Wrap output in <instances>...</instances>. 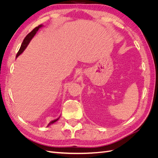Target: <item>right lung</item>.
Here are the masks:
<instances>
[{
    "label": "right lung",
    "mask_w": 158,
    "mask_h": 158,
    "mask_svg": "<svg viewBox=\"0 0 158 158\" xmlns=\"http://www.w3.org/2000/svg\"><path fill=\"white\" fill-rule=\"evenodd\" d=\"M42 26H43V25H41V24L40 25V26H38L37 27H35L34 29H33L30 33H28V34L26 35V37L24 38V40H23V42H22V45H21V47H20V49H19V51H18V53H17V55H16V58H17V57H18L19 55H20V54H22V52L25 50V49L26 48V47L27 46L28 44H29V43H30V41H31V40L33 38V37L35 35V33H37V31H38V30H39L40 28H41ZM59 118H56V119H55V120H53V121H52L51 122H50V123H49L48 126H49L50 125H51V124H52V123H55L56 121H58Z\"/></svg>",
    "instance_id": "obj_1"
}]
</instances>
